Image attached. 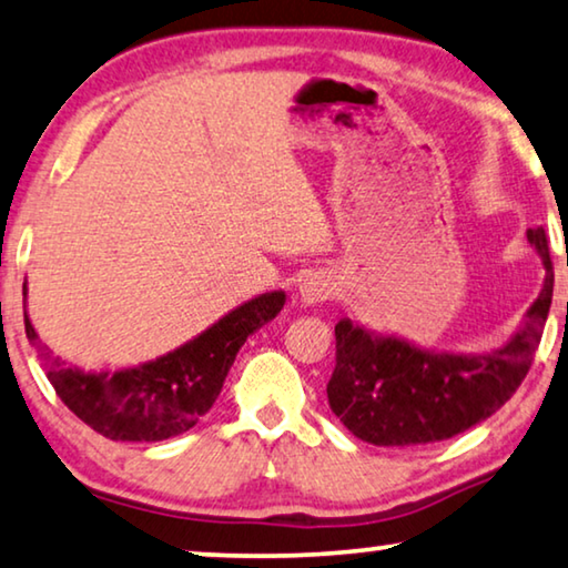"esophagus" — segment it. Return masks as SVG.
Masks as SVG:
<instances>
[{
    "mask_svg": "<svg viewBox=\"0 0 568 568\" xmlns=\"http://www.w3.org/2000/svg\"><path fill=\"white\" fill-rule=\"evenodd\" d=\"M328 293H332V287H328V281L324 275L313 273L298 283V298L303 306H316V303L328 298Z\"/></svg>",
    "mask_w": 568,
    "mask_h": 568,
    "instance_id": "esophagus-1",
    "label": "esophagus"
}]
</instances>
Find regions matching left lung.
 I'll use <instances>...</instances> for the list:
<instances>
[{"label":"left lung","mask_w":568,"mask_h":568,"mask_svg":"<svg viewBox=\"0 0 568 568\" xmlns=\"http://www.w3.org/2000/svg\"><path fill=\"white\" fill-rule=\"evenodd\" d=\"M526 234L544 260L546 277L520 326L497 349L436 352L352 318L338 321L336 367L326 395L354 436L375 446L446 442L510 400L528 375L554 298L544 226Z\"/></svg>","instance_id":"8db88e82"}]
</instances>
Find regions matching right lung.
Segmentation results:
<instances>
[{
    "label": "right lung",
    "mask_w": 568,
    "mask_h": 568,
    "mask_svg": "<svg viewBox=\"0 0 568 568\" xmlns=\"http://www.w3.org/2000/svg\"><path fill=\"white\" fill-rule=\"evenodd\" d=\"M28 298V281L22 285ZM285 306V291H270L224 313L206 332L173 352L116 372L68 367L38 342L24 308V332L61 400L97 434L112 442H165L193 428L222 393L236 352Z\"/></svg>",
    "instance_id": "1"
}]
</instances>
